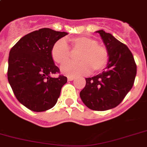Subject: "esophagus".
<instances>
[{"instance_id":"obj_1","label":"esophagus","mask_w":147,"mask_h":147,"mask_svg":"<svg viewBox=\"0 0 147 147\" xmlns=\"http://www.w3.org/2000/svg\"><path fill=\"white\" fill-rule=\"evenodd\" d=\"M75 79H76L75 77H72V76H68V81H72V80H74Z\"/></svg>"}]
</instances>
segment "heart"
<instances>
[{"mask_svg": "<svg viewBox=\"0 0 147 147\" xmlns=\"http://www.w3.org/2000/svg\"><path fill=\"white\" fill-rule=\"evenodd\" d=\"M69 46L73 51L79 52L76 63H67L61 66V71L68 76H77L90 72H100L106 68L110 59L109 52L98 41L89 36H78L69 40ZM64 40H58L51 47V57L54 62L63 65L70 59V52Z\"/></svg>", "mask_w": 147, "mask_h": 147, "instance_id": "obj_1", "label": "heart"}]
</instances>
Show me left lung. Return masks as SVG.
I'll list each match as a JSON object with an SVG mask.
<instances>
[{"mask_svg":"<svg viewBox=\"0 0 147 147\" xmlns=\"http://www.w3.org/2000/svg\"><path fill=\"white\" fill-rule=\"evenodd\" d=\"M97 32L109 52V62L102 73L86 79L80 97L90 109L103 111L117 107L131 90L136 76V64L125 44L104 30Z\"/></svg>","mask_w":147,"mask_h":147,"instance_id":"8db88e82","label":"left lung"}]
</instances>
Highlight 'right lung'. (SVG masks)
Masks as SVG:
<instances>
[{
  "label": "right lung",
  "instance_id": "obj_1",
  "mask_svg": "<svg viewBox=\"0 0 147 147\" xmlns=\"http://www.w3.org/2000/svg\"><path fill=\"white\" fill-rule=\"evenodd\" d=\"M68 34L43 28L24 36L11 49L7 79L13 93L22 104L36 112L54 107L67 77L60 73L52 59L51 47Z\"/></svg>",
  "mask_w": 147,
  "mask_h": 147
}]
</instances>
